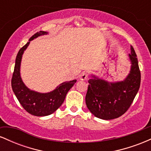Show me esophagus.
<instances>
[{"mask_svg": "<svg viewBox=\"0 0 151 151\" xmlns=\"http://www.w3.org/2000/svg\"><path fill=\"white\" fill-rule=\"evenodd\" d=\"M79 77H80L81 80H86L88 78V73L86 72H83Z\"/></svg>", "mask_w": 151, "mask_h": 151, "instance_id": "esophagus-1", "label": "esophagus"}]
</instances>
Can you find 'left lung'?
I'll list each match as a JSON object with an SVG mask.
<instances>
[{
    "instance_id": "obj_1",
    "label": "left lung",
    "mask_w": 151,
    "mask_h": 151,
    "mask_svg": "<svg viewBox=\"0 0 151 151\" xmlns=\"http://www.w3.org/2000/svg\"><path fill=\"white\" fill-rule=\"evenodd\" d=\"M131 71L124 81L108 82L95 76L88 81L86 104L91 113L99 119L111 120L127 111L141 84V71L137 55L131 46Z\"/></svg>"
}]
</instances>
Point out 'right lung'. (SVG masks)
<instances>
[{"instance_id": "add662e5", "label": "right lung", "mask_w": 151, "mask_h": 151, "mask_svg": "<svg viewBox=\"0 0 151 151\" xmlns=\"http://www.w3.org/2000/svg\"><path fill=\"white\" fill-rule=\"evenodd\" d=\"M47 34V32L45 31L36 32L29 39V42L20 48L15 59L14 72L11 79L12 89L20 104L26 111L36 116H45L54 113L62 104L69 90L77 81V80L65 81L60 84L52 91L48 93H39L32 91L22 82L20 73L22 54L31 40Z\"/></svg>"}]
</instances>
